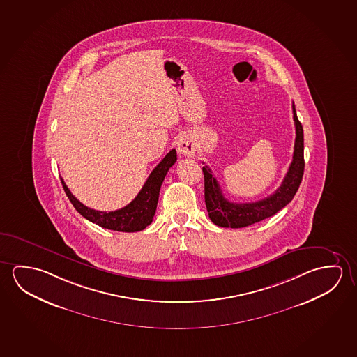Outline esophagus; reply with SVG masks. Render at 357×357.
Masks as SVG:
<instances>
[{"label":"esophagus","mask_w":357,"mask_h":357,"mask_svg":"<svg viewBox=\"0 0 357 357\" xmlns=\"http://www.w3.org/2000/svg\"><path fill=\"white\" fill-rule=\"evenodd\" d=\"M177 151L182 156H187V158H192L195 153H196V145H195V142L190 139V137H187V136H183L181 137L178 142H177Z\"/></svg>","instance_id":"1"}]
</instances>
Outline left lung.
Masks as SVG:
<instances>
[{"label": "left lung", "mask_w": 357, "mask_h": 357, "mask_svg": "<svg viewBox=\"0 0 357 357\" xmlns=\"http://www.w3.org/2000/svg\"><path fill=\"white\" fill-rule=\"evenodd\" d=\"M293 119H294L295 137L293 161L289 166L288 172L284 177L282 185L277 191L257 202L249 204H233L225 198L220 183L212 175L208 166H204V202L211 221L215 226L225 228H243L257 222L263 221L268 217H272L284 208L293 199L298 191L300 182L304 175V132L300 123L295 105L293 104Z\"/></svg>", "instance_id": "8db88e82"}]
</instances>
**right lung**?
<instances>
[{
  "instance_id": "obj_1",
  "label": "right lung",
  "mask_w": 357,
  "mask_h": 357,
  "mask_svg": "<svg viewBox=\"0 0 357 357\" xmlns=\"http://www.w3.org/2000/svg\"><path fill=\"white\" fill-rule=\"evenodd\" d=\"M176 160V150L172 149L162 161L153 169V172L147 177L140 192L137 193V196L130 204L120 210L112 212H102L86 207L74 197L66 182L63 181V178H61V181L66 195L68 196L74 208L88 221L93 222L102 228L118 232H139L145 229L153 222L159 201L160 188L164 182L165 176L167 171L170 170L171 166L175 164Z\"/></svg>"
}]
</instances>
